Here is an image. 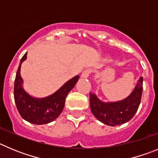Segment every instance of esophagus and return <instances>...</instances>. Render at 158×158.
<instances>
[{"label": "esophagus", "instance_id": "obj_1", "mask_svg": "<svg viewBox=\"0 0 158 158\" xmlns=\"http://www.w3.org/2000/svg\"><path fill=\"white\" fill-rule=\"evenodd\" d=\"M92 72V70L90 69H86V70H84L83 72H82V75H81V77L82 78H87L88 76L91 74Z\"/></svg>", "mask_w": 158, "mask_h": 158}]
</instances>
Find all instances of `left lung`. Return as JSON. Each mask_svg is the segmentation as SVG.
<instances>
[{
	"instance_id": "8db88e82",
	"label": "left lung",
	"mask_w": 158,
	"mask_h": 158,
	"mask_svg": "<svg viewBox=\"0 0 158 158\" xmlns=\"http://www.w3.org/2000/svg\"><path fill=\"white\" fill-rule=\"evenodd\" d=\"M143 78L140 77L132 93L127 98L116 102H102L95 94L89 93V105L94 116L109 126L128 122L137 112L143 94Z\"/></svg>"
}]
</instances>
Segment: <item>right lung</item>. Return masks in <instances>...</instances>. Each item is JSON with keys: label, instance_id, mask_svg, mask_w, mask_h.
Wrapping results in <instances>:
<instances>
[{"label": "right lung", "instance_id": "right-lung-1", "mask_svg": "<svg viewBox=\"0 0 158 158\" xmlns=\"http://www.w3.org/2000/svg\"><path fill=\"white\" fill-rule=\"evenodd\" d=\"M23 55L19 63L14 84V99L16 108L23 119L34 124H46L56 120L64 107L65 99L79 80V76H75L60 88L53 94L44 98H35L28 94L22 86L20 76L21 64L27 59Z\"/></svg>", "mask_w": 158, "mask_h": 158}]
</instances>
